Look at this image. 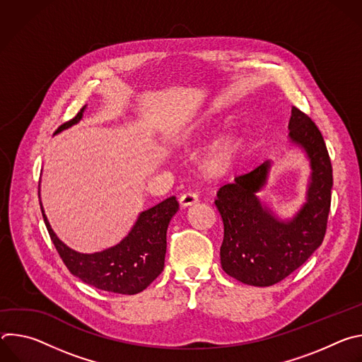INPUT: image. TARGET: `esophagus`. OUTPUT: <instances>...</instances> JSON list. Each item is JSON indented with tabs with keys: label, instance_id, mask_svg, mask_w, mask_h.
I'll list each match as a JSON object with an SVG mask.
<instances>
[{
	"label": "esophagus",
	"instance_id": "esophagus-1",
	"mask_svg": "<svg viewBox=\"0 0 362 362\" xmlns=\"http://www.w3.org/2000/svg\"><path fill=\"white\" fill-rule=\"evenodd\" d=\"M199 200V194L196 192H186L180 196V204L182 206H192L193 203H196Z\"/></svg>",
	"mask_w": 362,
	"mask_h": 362
}]
</instances>
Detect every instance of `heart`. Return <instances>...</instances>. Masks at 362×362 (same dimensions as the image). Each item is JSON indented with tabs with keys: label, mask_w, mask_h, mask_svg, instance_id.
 Returning <instances> with one entry per match:
<instances>
[{
	"label": "heart",
	"mask_w": 362,
	"mask_h": 362,
	"mask_svg": "<svg viewBox=\"0 0 362 362\" xmlns=\"http://www.w3.org/2000/svg\"><path fill=\"white\" fill-rule=\"evenodd\" d=\"M235 153H236V143L233 140L225 139L221 143L214 159L209 162V170L214 173H219L226 168H229V165L235 158Z\"/></svg>",
	"instance_id": "1"
}]
</instances>
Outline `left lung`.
<instances>
[{"mask_svg": "<svg viewBox=\"0 0 362 362\" xmlns=\"http://www.w3.org/2000/svg\"><path fill=\"white\" fill-rule=\"evenodd\" d=\"M289 140L302 147L311 163L306 202L289 221H279L256 193L268 179L271 162L223 185L215 204L223 221L221 264L247 285L271 286L306 262L322 243L331 208L332 166L317 124L296 107L289 120Z\"/></svg>", "mask_w": 362, "mask_h": 362, "instance_id": "1", "label": "left lung"}]
</instances>
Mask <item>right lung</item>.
Here are the masks:
<instances>
[{
	"label": "right lung",
	"mask_w": 362,
	"mask_h": 362,
	"mask_svg": "<svg viewBox=\"0 0 362 362\" xmlns=\"http://www.w3.org/2000/svg\"><path fill=\"white\" fill-rule=\"evenodd\" d=\"M84 109L86 106L76 117L62 124L56 133L78 123ZM177 209L176 197L170 196L141 212L129 235L116 246L95 253H80L57 238L41 206L49 238L67 269L87 285L122 295L141 292L162 274L166 255V232Z\"/></svg>",
	"instance_id": "obj_1"
}]
</instances>
